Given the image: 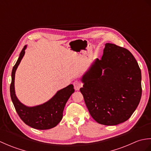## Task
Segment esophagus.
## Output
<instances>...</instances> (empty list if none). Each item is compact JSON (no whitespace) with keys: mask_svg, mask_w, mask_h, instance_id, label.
Returning <instances> with one entry per match:
<instances>
[{"mask_svg":"<svg viewBox=\"0 0 151 151\" xmlns=\"http://www.w3.org/2000/svg\"><path fill=\"white\" fill-rule=\"evenodd\" d=\"M73 85H74V88H75V90H79L80 88H81L82 85L81 82L78 81H76L73 82Z\"/></svg>","mask_w":151,"mask_h":151,"instance_id":"34e87169","label":"esophagus"}]
</instances>
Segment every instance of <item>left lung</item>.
I'll list each match as a JSON object with an SVG mask.
<instances>
[{"label":"left lung","instance_id":"8db88e82","mask_svg":"<svg viewBox=\"0 0 151 151\" xmlns=\"http://www.w3.org/2000/svg\"><path fill=\"white\" fill-rule=\"evenodd\" d=\"M80 89L91 117L99 124L127 121L142 97V73L129 50L106 43L101 60L95 59L82 76Z\"/></svg>","mask_w":151,"mask_h":151}]
</instances>
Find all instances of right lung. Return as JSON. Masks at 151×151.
Returning a JSON list of instances; mask_svg holds the SVG:
<instances>
[{"instance_id":"add662e5","label":"right lung","mask_w":151,"mask_h":151,"mask_svg":"<svg viewBox=\"0 0 151 151\" xmlns=\"http://www.w3.org/2000/svg\"><path fill=\"white\" fill-rule=\"evenodd\" d=\"M27 45H24L12 72L10 96L13 104L19 116L28 126L38 130L52 129L58 124L63 117V111L66 102L74 92L73 84L58 91L49 101L43 104L27 106L17 97L15 91V75L16 70L25 54Z\"/></svg>"}]
</instances>
